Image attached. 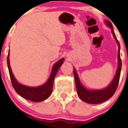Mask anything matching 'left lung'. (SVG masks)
Wrapping results in <instances>:
<instances>
[{
  "label": "left lung",
  "instance_id": "obj_1",
  "mask_svg": "<svg viewBox=\"0 0 128 128\" xmlns=\"http://www.w3.org/2000/svg\"><path fill=\"white\" fill-rule=\"evenodd\" d=\"M106 24L108 26H109L111 28L112 33L116 41L118 43V46H119V52H118V67L116 73L114 76L113 80L112 81L109 85L106 88L102 90H89L84 88L83 84L81 83L80 79H79L78 74L76 72L75 69L73 70L74 76L75 83H76V90H77V93L79 97L83 101L91 104H96L102 103L105 102L110 98L113 96L114 93L116 91V89L118 88V84H119V78H120V71H121L122 62L121 59L120 57V44L119 42L117 40V38L116 36V34L113 30V26L110 21L106 20Z\"/></svg>",
  "mask_w": 128,
  "mask_h": 128
}]
</instances>
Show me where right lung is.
Returning a JSON list of instances; mask_svg holds the SVG:
<instances>
[{
	"instance_id": "right-lung-1",
	"label": "right lung",
	"mask_w": 128,
	"mask_h": 128,
	"mask_svg": "<svg viewBox=\"0 0 128 128\" xmlns=\"http://www.w3.org/2000/svg\"><path fill=\"white\" fill-rule=\"evenodd\" d=\"M9 56V53H8V58H7L8 66V69H9V75H10L12 84L13 88L15 90V91L17 92V94H19L22 97L34 102H42V101H44V100H46L47 98L49 97L52 94L55 76H56L57 71L59 70L60 67L64 62L63 61L64 60V58H61L58 61H57L56 64H54V65L52 67V71H51L49 78L48 79L47 82L45 84L37 87H30L20 84L16 80L10 66Z\"/></svg>"
}]
</instances>
